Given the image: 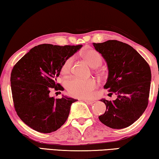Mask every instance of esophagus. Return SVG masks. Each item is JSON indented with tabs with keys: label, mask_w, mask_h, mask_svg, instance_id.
Instances as JSON below:
<instances>
[{
	"label": "esophagus",
	"mask_w": 159,
	"mask_h": 159,
	"mask_svg": "<svg viewBox=\"0 0 159 159\" xmlns=\"http://www.w3.org/2000/svg\"><path fill=\"white\" fill-rule=\"evenodd\" d=\"M84 101L86 102V103H88L89 104H93V103H95V101L93 100V99H84Z\"/></svg>",
	"instance_id": "obj_1"
}]
</instances>
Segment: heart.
<instances>
[{"label":"heart","mask_w":159,"mask_h":159,"mask_svg":"<svg viewBox=\"0 0 159 159\" xmlns=\"http://www.w3.org/2000/svg\"><path fill=\"white\" fill-rule=\"evenodd\" d=\"M84 60L90 66L95 68L102 63V57L95 50H88L83 54ZM74 57H69L65 60L61 66V73L67 75L70 73L73 64ZM97 83L93 79H82L74 77L67 83V90L69 95L79 98H86L92 95L93 91L96 88Z\"/></svg>","instance_id":"1"}]
</instances>
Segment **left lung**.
<instances>
[{"instance_id": "obj_1", "label": "left lung", "mask_w": 159, "mask_h": 159, "mask_svg": "<svg viewBox=\"0 0 159 159\" xmlns=\"http://www.w3.org/2000/svg\"><path fill=\"white\" fill-rule=\"evenodd\" d=\"M108 67V78L104 88L117 96L115 100L102 99L106 111L99 116L100 121L114 129L127 128L144 112L152 80L149 64L130 45L109 40L93 43Z\"/></svg>"}]
</instances>
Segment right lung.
<instances>
[{
  "mask_svg": "<svg viewBox=\"0 0 159 159\" xmlns=\"http://www.w3.org/2000/svg\"><path fill=\"white\" fill-rule=\"evenodd\" d=\"M79 45L42 44L29 50L13 67L10 77L14 106L20 119L42 133L57 130L69 116L77 99L50 96L52 88L62 90L57 83L64 60L80 49Z\"/></svg>",
  "mask_w": 159,
  "mask_h": 159,
  "instance_id": "obj_1",
  "label": "right lung"
}]
</instances>
